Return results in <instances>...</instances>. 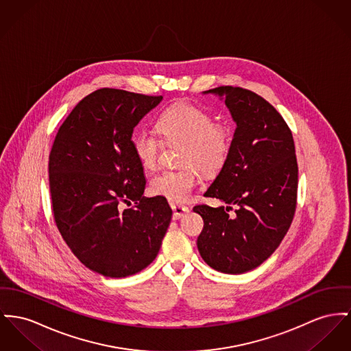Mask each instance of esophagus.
<instances>
[{"instance_id":"1","label":"esophagus","mask_w":351,"mask_h":351,"mask_svg":"<svg viewBox=\"0 0 351 351\" xmlns=\"http://www.w3.org/2000/svg\"><path fill=\"white\" fill-rule=\"evenodd\" d=\"M173 209V219H180L182 218L186 213H189V208L181 204H171L170 205Z\"/></svg>"}]
</instances>
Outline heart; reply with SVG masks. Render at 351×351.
Returning <instances> with one entry per match:
<instances>
[{"mask_svg": "<svg viewBox=\"0 0 351 351\" xmlns=\"http://www.w3.org/2000/svg\"><path fill=\"white\" fill-rule=\"evenodd\" d=\"M166 142H181L180 169L156 176L150 189L171 202H185L199 184L197 167L205 174L217 173L229 157L233 134L225 122H214L208 112L190 104H177L164 110L156 122ZM161 141L153 133L141 132L133 140L134 154L141 166L153 170L158 164Z\"/></svg>", "mask_w": 351, "mask_h": 351, "instance_id": "obj_1", "label": "heart"}]
</instances>
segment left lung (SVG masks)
I'll use <instances>...</instances> for the list:
<instances>
[{"label":"left lung","instance_id":"8db88e82","mask_svg":"<svg viewBox=\"0 0 351 351\" xmlns=\"http://www.w3.org/2000/svg\"><path fill=\"white\" fill-rule=\"evenodd\" d=\"M204 93L225 99L237 128L229 157L205 193L228 206H194L204 219L197 246L214 270L242 274L270 257L291 225L298 187L294 140L274 106L254 92L219 86Z\"/></svg>","mask_w":351,"mask_h":351}]
</instances>
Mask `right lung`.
I'll return each mask as SVG.
<instances>
[{"label": "right lung", "instance_id": "add662e5", "mask_svg": "<svg viewBox=\"0 0 351 351\" xmlns=\"http://www.w3.org/2000/svg\"><path fill=\"white\" fill-rule=\"evenodd\" d=\"M162 95L104 88L64 121L49 156L56 225L71 253L94 273L133 276L160 252L171 214L166 198L143 197L146 180L133 130ZM135 206L123 210V204Z\"/></svg>", "mask_w": 351, "mask_h": 351}]
</instances>
